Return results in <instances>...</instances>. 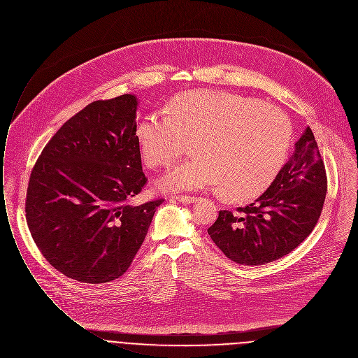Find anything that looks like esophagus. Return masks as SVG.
Returning <instances> with one entry per match:
<instances>
[{"label": "esophagus", "mask_w": 358, "mask_h": 358, "mask_svg": "<svg viewBox=\"0 0 358 358\" xmlns=\"http://www.w3.org/2000/svg\"><path fill=\"white\" fill-rule=\"evenodd\" d=\"M172 200L183 203V204H190V203L197 201V197H194V196H173Z\"/></svg>", "instance_id": "obj_1"}]
</instances>
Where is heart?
<instances>
[{"instance_id": "b5f03b06", "label": "heart", "mask_w": 358, "mask_h": 358, "mask_svg": "<svg viewBox=\"0 0 358 358\" xmlns=\"http://www.w3.org/2000/svg\"><path fill=\"white\" fill-rule=\"evenodd\" d=\"M137 144L150 168L168 165L193 140L187 161L172 165L157 186L166 192L217 186L231 201L264 193L287 161L292 124L287 115L258 100L221 90L178 94L168 113L138 122Z\"/></svg>"}]
</instances>
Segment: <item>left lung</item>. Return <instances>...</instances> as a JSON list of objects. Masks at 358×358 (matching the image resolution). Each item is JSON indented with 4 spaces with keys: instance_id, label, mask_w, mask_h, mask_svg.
<instances>
[{
    "instance_id": "obj_1",
    "label": "left lung",
    "mask_w": 358,
    "mask_h": 358,
    "mask_svg": "<svg viewBox=\"0 0 358 358\" xmlns=\"http://www.w3.org/2000/svg\"><path fill=\"white\" fill-rule=\"evenodd\" d=\"M328 189L325 165L307 127L272 185L235 213L222 210L208 235L232 261L262 265L293 251L315 228Z\"/></svg>"
}]
</instances>
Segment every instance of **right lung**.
I'll use <instances>...</instances> for the list:
<instances>
[{"instance_id":"right-lung-1","label":"right lung","mask_w":358,"mask_h":358,"mask_svg":"<svg viewBox=\"0 0 358 358\" xmlns=\"http://www.w3.org/2000/svg\"><path fill=\"white\" fill-rule=\"evenodd\" d=\"M137 97L99 100L66 120L29 179L26 221L44 258L83 283L122 276L162 199L130 206L147 183L136 136Z\"/></svg>"}]
</instances>
